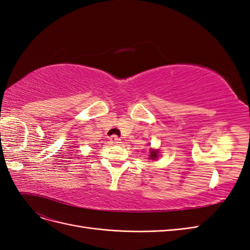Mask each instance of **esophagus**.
<instances>
[{
    "label": "esophagus",
    "mask_w": 250,
    "mask_h": 250,
    "mask_svg": "<svg viewBox=\"0 0 250 250\" xmlns=\"http://www.w3.org/2000/svg\"><path fill=\"white\" fill-rule=\"evenodd\" d=\"M109 140H110V143H111V144H119L120 141H121L117 136H111V137L109 138Z\"/></svg>",
    "instance_id": "obj_1"
}]
</instances>
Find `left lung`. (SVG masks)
I'll return each mask as SVG.
<instances>
[{"mask_svg":"<svg viewBox=\"0 0 250 250\" xmlns=\"http://www.w3.org/2000/svg\"><path fill=\"white\" fill-rule=\"evenodd\" d=\"M158 158V151L157 150H150V159L154 160Z\"/></svg>","mask_w":250,"mask_h":250,"instance_id":"left-lung-1","label":"left lung"}]
</instances>
